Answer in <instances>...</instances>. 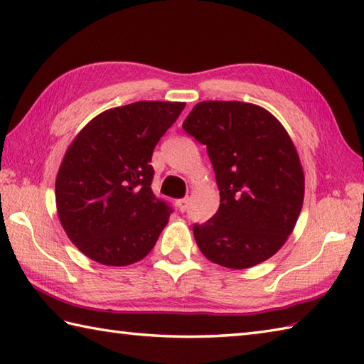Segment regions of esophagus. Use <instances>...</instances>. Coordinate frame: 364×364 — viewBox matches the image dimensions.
Segmentation results:
<instances>
[{
  "label": "esophagus",
  "instance_id": "obj_1",
  "mask_svg": "<svg viewBox=\"0 0 364 364\" xmlns=\"http://www.w3.org/2000/svg\"><path fill=\"white\" fill-rule=\"evenodd\" d=\"M188 206H189V198H181V200H178V208H180V211L181 213H184L188 210Z\"/></svg>",
  "mask_w": 364,
  "mask_h": 364
}]
</instances>
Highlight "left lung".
Returning <instances> with one entry per match:
<instances>
[{
    "mask_svg": "<svg viewBox=\"0 0 364 364\" xmlns=\"http://www.w3.org/2000/svg\"><path fill=\"white\" fill-rule=\"evenodd\" d=\"M183 129L206 145L220 192L218 213L194 225L200 252L228 269L269 259L304 205L305 176L289 134L264 107L242 102L198 103Z\"/></svg>",
    "mask_w": 364,
    "mask_h": 364,
    "instance_id": "8db88e82",
    "label": "left lung"
}]
</instances>
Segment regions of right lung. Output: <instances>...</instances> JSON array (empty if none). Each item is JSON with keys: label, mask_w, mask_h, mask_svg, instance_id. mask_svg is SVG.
<instances>
[{"label": "right lung", "mask_w": 364, "mask_h": 364, "mask_svg": "<svg viewBox=\"0 0 364 364\" xmlns=\"http://www.w3.org/2000/svg\"><path fill=\"white\" fill-rule=\"evenodd\" d=\"M186 103L136 102L92 119L65 151L56 178L60 225L105 266L141 261L172 208L151 191V154Z\"/></svg>", "instance_id": "right-lung-1"}]
</instances>
